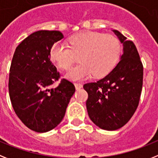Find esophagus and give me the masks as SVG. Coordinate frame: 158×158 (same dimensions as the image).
Segmentation results:
<instances>
[{"instance_id":"obj_1","label":"esophagus","mask_w":158,"mask_h":158,"mask_svg":"<svg viewBox=\"0 0 158 158\" xmlns=\"http://www.w3.org/2000/svg\"><path fill=\"white\" fill-rule=\"evenodd\" d=\"M75 87L76 88V90H79L83 87V85L81 84V83H75Z\"/></svg>"}]
</instances>
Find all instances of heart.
I'll list each match as a JSON object with an SVG mask.
<instances>
[{
  "label": "heart",
  "instance_id": "b5f03b06",
  "mask_svg": "<svg viewBox=\"0 0 158 158\" xmlns=\"http://www.w3.org/2000/svg\"><path fill=\"white\" fill-rule=\"evenodd\" d=\"M69 47L55 44L50 56L63 70H68L79 56L80 64L69 71L67 76L73 80L86 79L93 74L102 78L110 72L118 63L122 51L117 36L98 31H87L72 35Z\"/></svg>",
  "mask_w": 158,
  "mask_h": 158
}]
</instances>
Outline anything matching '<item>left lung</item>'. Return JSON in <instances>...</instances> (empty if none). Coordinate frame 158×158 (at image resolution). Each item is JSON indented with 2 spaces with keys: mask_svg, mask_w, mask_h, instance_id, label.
Segmentation results:
<instances>
[{
  "mask_svg": "<svg viewBox=\"0 0 158 158\" xmlns=\"http://www.w3.org/2000/svg\"><path fill=\"white\" fill-rule=\"evenodd\" d=\"M123 44V54L117 66L103 79L83 85L88 94L87 112L99 128L115 130L132 118L140 101L143 83V65L132 41L114 30Z\"/></svg>",
  "mask_w": 158,
  "mask_h": 158,
  "instance_id": "left-lung-1",
  "label": "left lung"
}]
</instances>
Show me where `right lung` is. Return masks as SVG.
Returning <instances> with one entry per match:
<instances>
[{
    "mask_svg": "<svg viewBox=\"0 0 158 158\" xmlns=\"http://www.w3.org/2000/svg\"><path fill=\"white\" fill-rule=\"evenodd\" d=\"M64 38L59 31H35L16 47L10 66L9 92L15 113L30 130L48 132L65 115L75 86L62 79L50 60L52 47Z\"/></svg>",
    "mask_w": 158,
    "mask_h": 158,
    "instance_id": "1",
    "label": "right lung"
}]
</instances>
